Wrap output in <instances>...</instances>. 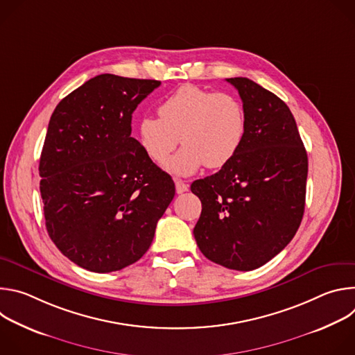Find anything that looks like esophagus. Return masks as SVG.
<instances>
[{"label":"esophagus","mask_w":355,"mask_h":355,"mask_svg":"<svg viewBox=\"0 0 355 355\" xmlns=\"http://www.w3.org/2000/svg\"><path fill=\"white\" fill-rule=\"evenodd\" d=\"M175 191L177 193H184L188 191V184H185L181 180H175Z\"/></svg>","instance_id":"34e87169"}]
</instances>
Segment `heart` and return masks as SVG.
<instances>
[{
  "label": "heart",
  "instance_id": "1",
  "mask_svg": "<svg viewBox=\"0 0 355 355\" xmlns=\"http://www.w3.org/2000/svg\"><path fill=\"white\" fill-rule=\"evenodd\" d=\"M157 114L140 119L139 143L150 160L164 164L181 137L184 147L166 164L175 175H191L204 166L226 167L245 137V112L232 94L185 84L163 101Z\"/></svg>",
  "mask_w": 355,
  "mask_h": 355
}]
</instances>
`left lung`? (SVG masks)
Here are the masks:
<instances>
[{
	"label": "left lung",
	"mask_w": 355,
	"mask_h": 355,
	"mask_svg": "<svg viewBox=\"0 0 355 355\" xmlns=\"http://www.w3.org/2000/svg\"><path fill=\"white\" fill-rule=\"evenodd\" d=\"M226 81L243 101L245 137L226 167L192 182L202 204L193 236L208 260L251 271L282 251L302 222L308 155L281 98L245 77Z\"/></svg>",
	"instance_id": "left-lung-1"
}]
</instances>
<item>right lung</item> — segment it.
<instances>
[{"mask_svg": "<svg viewBox=\"0 0 355 355\" xmlns=\"http://www.w3.org/2000/svg\"><path fill=\"white\" fill-rule=\"evenodd\" d=\"M160 84L101 74L50 118L39 162L46 229L81 268L104 274L141 259L175 195L173 178L130 137L133 111Z\"/></svg>", "mask_w": 355, "mask_h": 355, "instance_id": "right-lung-1", "label": "right lung"}]
</instances>
